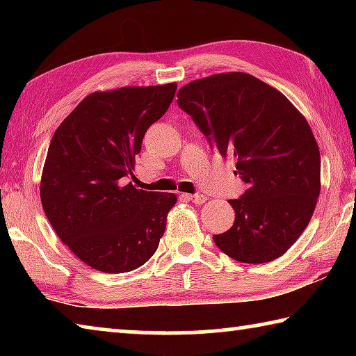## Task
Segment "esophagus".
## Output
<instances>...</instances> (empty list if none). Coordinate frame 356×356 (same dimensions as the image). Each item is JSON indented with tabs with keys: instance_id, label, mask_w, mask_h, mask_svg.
Here are the masks:
<instances>
[{
	"instance_id": "obj_1",
	"label": "esophagus",
	"mask_w": 356,
	"mask_h": 356,
	"mask_svg": "<svg viewBox=\"0 0 356 356\" xmlns=\"http://www.w3.org/2000/svg\"><path fill=\"white\" fill-rule=\"evenodd\" d=\"M186 200L191 201L193 204H204L207 201L206 195H201V193H195V195H184Z\"/></svg>"
}]
</instances>
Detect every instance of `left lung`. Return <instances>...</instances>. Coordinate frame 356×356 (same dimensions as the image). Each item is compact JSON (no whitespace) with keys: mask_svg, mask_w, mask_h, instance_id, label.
I'll return each mask as SVG.
<instances>
[{"mask_svg":"<svg viewBox=\"0 0 356 356\" xmlns=\"http://www.w3.org/2000/svg\"><path fill=\"white\" fill-rule=\"evenodd\" d=\"M177 105L210 147L234 155V172L248 185L227 201L236 220L213 236L215 245L245 264L284 254L309 225L321 193V152L306 119L280 91L243 72L185 84Z\"/></svg>","mask_w":356,"mask_h":356,"instance_id":"1","label":"left lung"}]
</instances>
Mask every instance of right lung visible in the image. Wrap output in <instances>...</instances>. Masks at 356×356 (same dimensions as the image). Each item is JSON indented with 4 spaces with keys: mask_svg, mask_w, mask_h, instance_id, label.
I'll use <instances>...</instances> for the list:
<instances>
[{
    "mask_svg": "<svg viewBox=\"0 0 356 356\" xmlns=\"http://www.w3.org/2000/svg\"><path fill=\"white\" fill-rule=\"evenodd\" d=\"M177 84L94 92L63 120L48 146L40 201L58 237L104 273L131 272L159 248L174 193L136 190L135 155L170 108Z\"/></svg>",
    "mask_w": 356,
    "mask_h": 356,
    "instance_id": "1",
    "label": "right lung"
}]
</instances>
